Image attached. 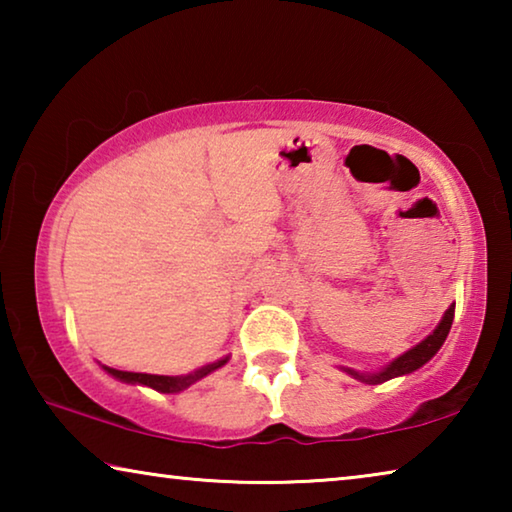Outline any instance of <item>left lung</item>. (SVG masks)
Instances as JSON below:
<instances>
[{"mask_svg": "<svg viewBox=\"0 0 512 512\" xmlns=\"http://www.w3.org/2000/svg\"><path fill=\"white\" fill-rule=\"evenodd\" d=\"M452 320H454V305L445 311L443 320H440V325L433 329V334H429L422 343L415 345L413 350L404 352L402 357H397L391 366H386L381 372H375V375H363V372H354V370H348V372L354 379L366 381V384H384V381H388V379L418 370L440 350V345L445 343L449 329H452Z\"/></svg>", "mask_w": 512, "mask_h": 512, "instance_id": "1", "label": "left lung"}]
</instances>
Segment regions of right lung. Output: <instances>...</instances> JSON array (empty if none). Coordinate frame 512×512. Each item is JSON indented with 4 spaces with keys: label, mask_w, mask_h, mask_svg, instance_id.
Here are the masks:
<instances>
[{
    "label": "right lung",
    "mask_w": 512,
    "mask_h": 512,
    "mask_svg": "<svg viewBox=\"0 0 512 512\" xmlns=\"http://www.w3.org/2000/svg\"><path fill=\"white\" fill-rule=\"evenodd\" d=\"M228 359H221L212 363V366H205L201 370L192 372V375H185V377H164V375H146V372H128V370H115V368H106L112 377L117 379H124V381H133V384H144V386H151L155 388V391L160 393H180L185 391V388H189L194 384V381H198L205 375H210L212 370L221 368L223 363Z\"/></svg>",
    "instance_id": "right-lung-1"
}]
</instances>
